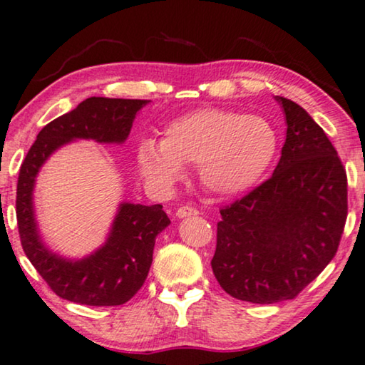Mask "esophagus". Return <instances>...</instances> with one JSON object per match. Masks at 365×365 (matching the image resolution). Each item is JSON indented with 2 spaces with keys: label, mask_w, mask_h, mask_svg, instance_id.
I'll list each match as a JSON object with an SVG mask.
<instances>
[{
  "label": "esophagus",
  "mask_w": 365,
  "mask_h": 365,
  "mask_svg": "<svg viewBox=\"0 0 365 365\" xmlns=\"http://www.w3.org/2000/svg\"><path fill=\"white\" fill-rule=\"evenodd\" d=\"M199 210L194 207V205H182V207H179L176 210V215L179 219L182 217H192V215H197Z\"/></svg>",
  "instance_id": "34e87169"
}]
</instances>
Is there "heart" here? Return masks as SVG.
Returning a JSON list of instances; mask_svg holds the SVG:
<instances>
[{
  "label": "heart",
  "mask_w": 365,
  "mask_h": 365,
  "mask_svg": "<svg viewBox=\"0 0 365 365\" xmlns=\"http://www.w3.org/2000/svg\"><path fill=\"white\" fill-rule=\"evenodd\" d=\"M277 151V135L263 118L204 108L165 130L163 143L140 141L136 165L146 181L170 187L182 166H197L200 182L217 194L245 191L262 176Z\"/></svg>",
  "instance_id": "b5f03b06"
}]
</instances>
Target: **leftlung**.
Returning <instances> with one entry per match:
<instances>
[{
    "instance_id": "1",
    "label": "left lung",
    "mask_w": 365,
    "mask_h": 365,
    "mask_svg": "<svg viewBox=\"0 0 365 365\" xmlns=\"http://www.w3.org/2000/svg\"><path fill=\"white\" fill-rule=\"evenodd\" d=\"M287 141L260 186L220 207L212 272L225 293L272 304L324 270L347 219V174L324 130L284 97Z\"/></svg>"
}]
</instances>
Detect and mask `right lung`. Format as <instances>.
Instances as JSON below:
<instances>
[{
	"instance_id": "1",
	"label": "right lung",
	"mask_w": 365,
	"mask_h": 365,
	"mask_svg": "<svg viewBox=\"0 0 365 365\" xmlns=\"http://www.w3.org/2000/svg\"><path fill=\"white\" fill-rule=\"evenodd\" d=\"M146 100L91 97L39 131L19 170L16 219L21 245L57 297L78 304L118 306L143 287L153 262L156 235L171 224L161 204H121L110 237L82 260H66L42 244L33 210L34 179L51 153L76 138L121 143Z\"/></svg>"
}]
</instances>
